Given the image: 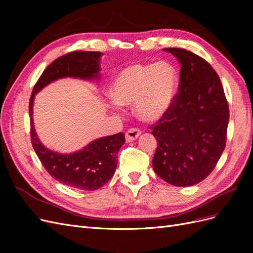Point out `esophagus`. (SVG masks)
Listing matches in <instances>:
<instances>
[{
  "mask_svg": "<svg viewBox=\"0 0 253 253\" xmlns=\"http://www.w3.org/2000/svg\"><path fill=\"white\" fill-rule=\"evenodd\" d=\"M140 135H141V131L139 128H136V127L128 128L126 133V142L134 141L138 138Z\"/></svg>",
  "mask_w": 253,
  "mask_h": 253,
  "instance_id": "esophagus-1",
  "label": "esophagus"
}]
</instances>
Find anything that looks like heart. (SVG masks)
<instances>
[{
	"instance_id": "b5f03b06",
	"label": "heart",
	"mask_w": 253,
	"mask_h": 253,
	"mask_svg": "<svg viewBox=\"0 0 253 253\" xmlns=\"http://www.w3.org/2000/svg\"><path fill=\"white\" fill-rule=\"evenodd\" d=\"M177 90L178 73L171 63H134L115 76L110 105L135 103L140 119L157 121L171 109Z\"/></svg>"
}]
</instances>
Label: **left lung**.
Instances as JSON below:
<instances>
[{
	"label": "left lung",
	"mask_w": 253,
	"mask_h": 253,
	"mask_svg": "<svg viewBox=\"0 0 253 253\" xmlns=\"http://www.w3.org/2000/svg\"><path fill=\"white\" fill-rule=\"evenodd\" d=\"M164 50L180 64L179 91L151 126L157 140L152 165L165 181L189 187L212 172L225 150L229 108L218 75L206 60L182 48Z\"/></svg>",
	"instance_id": "obj_1"
}]
</instances>
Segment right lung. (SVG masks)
Instances as JSON below:
<instances>
[{"instance_id":"add662e5","label":"right lung","mask_w":253,"mask_h":253,"mask_svg":"<svg viewBox=\"0 0 253 253\" xmlns=\"http://www.w3.org/2000/svg\"><path fill=\"white\" fill-rule=\"evenodd\" d=\"M102 55L100 51H73L58 58L43 72L29 100L30 136L41 164L56 180L83 191H95L113 177L118 163V152L126 142L125 134L101 137L79 151L62 154L47 149L40 141L34 125L33 106L36 94L58 79L70 77L98 82Z\"/></svg>"}]
</instances>
